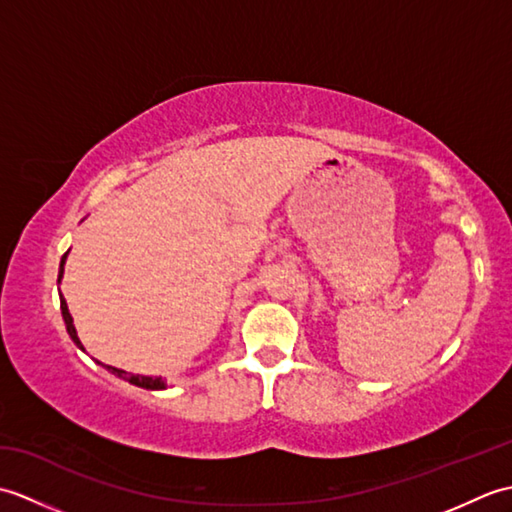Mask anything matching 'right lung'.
I'll return each instance as SVG.
<instances>
[{"label":"right lung","instance_id":"right-lung-1","mask_svg":"<svg viewBox=\"0 0 512 512\" xmlns=\"http://www.w3.org/2000/svg\"><path fill=\"white\" fill-rule=\"evenodd\" d=\"M68 253H70V250H68ZM68 253H65V255L61 257V264H59V279H57V284H61V279H63V266H65V259H68ZM59 299H61V314H63V321H65V330H68V334H70V339L74 341V345L79 347V350H83V343L79 341V334H76L74 321H72V314H70V310H68V303H65L63 295H61ZM83 352H85V350H83ZM99 365H103V363H99ZM103 367L107 369V372H112L114 376L123 378V380H127V383H132V385H136V387L151 389V391L167 389V380H162V376H143V374H129V372H125V369H118V367H112V365H103Z\"/></svg>","mask_w":512,"mask_h":512}]
</instances>
